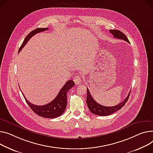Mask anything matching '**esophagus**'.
I'll return each mask as SVG.
<instances>
[{
  "mask_svg": "<svg viewBox=\"0 0 153 153\" xmlns=\"http://www.w3.org/2000/svg\"><path fill=\"white\" fill-rule=\"evenodd\" d=\"M74 82L76 85H79L80 82H82V81H81V77L79 75L76 76L74 78Z\"/></svg>",
  "mask_w": 153,
  "mask_h": 153,
  "instance_id": "34e87169",
  "label": "esophagus"
}]
</instances>
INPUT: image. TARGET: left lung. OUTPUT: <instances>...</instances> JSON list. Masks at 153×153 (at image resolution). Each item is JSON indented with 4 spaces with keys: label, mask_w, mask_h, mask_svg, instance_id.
<instances>
[{
    "label": "left lung",
    "mask_w": 153,
    "mask_h": 153,
    "mask_svg": "<svg viewBox=\"0 0 153 153\" xmlns=\"http://www.w3.org/2000/svg\"><path fill=\"white\" fill-rule=\"evenodd\" d=\"M109 31L113 35L114 38H117L119 39L124 40L127 42L130 43L126 36L123 33L120 31V30H119L117 29H116H116H111V30H109ZM87 89V90L86 102H87V106L88 107V109H90L91 113H92L94 114H96L98 116H109L111 114L115 113V112H116L117 111L120 109L126 103V102L129 98L130 94V93L128 94V95L126 97V98L124 101H122L121 103L118 104L117 105H116L114 106L108 107V106L101 105L98 104L97 102H96L95 100L93 98V97H91L88 88Z\"/></svg>",
    "instance_id": "8db88e82"
}]
</instances>
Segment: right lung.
<instances>
[{
	"label": "right lung",
	"instance_id": "obj_1",
	"mask_svg": "<svg viewBox=\"0 0 153 153\" xmlns=\"http://www.w3.org/2000/svg\"><path fill=\"white\" fill-rule=\"evenodd\" d=\"M47 29H48V27L37 28L30 32L25 39L22 45L19 49V52L21 51L30 37H32L37 33L45 31ZM74 84H75L73 80H68L62 88L60 90L56 98L53 101H51L50 103L43 106H37L32 104L26 100L23 94H22L27 105L38 116L45 118H56L60 116L64 113L67 105V93L71 88L74 87Z\"/></svg>",
	"mask_w": 153,
	"mask_h": 153
}]
</instances>
